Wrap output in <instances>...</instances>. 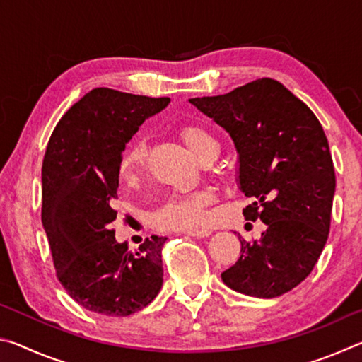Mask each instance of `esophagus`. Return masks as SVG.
<instances>
[{
	"label": "esophagus",
	"instance_id": "obj_1",
	"mask_svg": "<svg viewBox=\"0 0 362 362\" xmlns=\"http://www.w3.org/2000/svg\"><path fill=\"white\" fill-rule=\"evenodd\" d=\"M183 235L193 236V238H206L211 235V231L209 230H187V231H183Z\"/></svg>",
	"mask_w": 362,
	"mask_h": 362
}]
</instances>
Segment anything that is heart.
<instances>
[{
    "label": "heart",
    "instance_id": "1",
    "mask_svg": "<svg viewBox=\"0 0 362 362\" xmlns=\"http://www.w3.org/2000/svg\"><path fill=\"white\" fill-rule=\"evenodd\" d=\"M180 139L189 150L198 156L201 161L209 158L214 151L218 150L216 137L199 124L187 122L179 129ZM146 173V146L142 140H136L126 146L122 151L118 175L126 185H136ZM212 194L206 189H196V192L183 194H170L163 201L153 214V225L161 230H194L204 225L207 218L206 207L211 203Z\"/></svg>",
    "mask_w": 362,
    "mask_h": 362
}]
</instances>
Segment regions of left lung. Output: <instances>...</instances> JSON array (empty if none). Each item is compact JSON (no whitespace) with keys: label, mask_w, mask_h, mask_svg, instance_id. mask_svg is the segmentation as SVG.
Masks as SVG:
<instances>
[{"label":"left lung","mask_w":362,"mask_h":362,"mask_svg":"<svg viewBox=\"0 0 362 362\" xmlns=\"http://www.w3.org/2000/svg\"><path fill=\"white\" fill-rule=\"evenodd\" d=\"M189 102L231 136L250 198L243 214L267 225L259 241L241 240L223 283L252 297L283 296L313 272L330 230L335 170L321 122L272 78Z\"/></svg>","instance_id":"8db88e82"}]
</instances>
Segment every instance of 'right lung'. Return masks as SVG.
I'll list each match as a JSON object with an SVG mask.
<instances>
[{"label":"right lung","mask_w":362,"mask_h":362,"mask_svg":"<svg viewBox=\"0 0 362 362\" xmlns=\"http://www.w3.org/2000/svg\"><path fill=\"white\" fill-rule=\"evenodd\" d=\"M146 97L95 88L57 122L42 159L41 220L56 276L86 310L129 316L153 302L163 286L166 236H151L136 252L118 244V164L139 126L168 105Z\"/></svg>","instance_id":"add662e5"}]
</instances>
